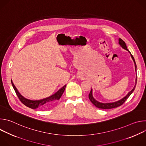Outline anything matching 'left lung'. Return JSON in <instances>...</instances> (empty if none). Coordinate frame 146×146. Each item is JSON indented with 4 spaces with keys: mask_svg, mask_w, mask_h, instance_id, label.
Instances as JSON below:
<instances>
[{
    "mask_svg": "<svg viewBox=\"0 0 146 146\" xmlns=\"http://www.w3.org/2000/svg\"><path fill=\"white\" fill-rule=\"evenodd\" d=\"M119 44L123 48H124L125 50H127L130 54H131V57L134 62L135 63V70L136 71V62H135V59L133 56V55L131 54V53L129 51V50L127 49V46H126V44L124 42V41H123L121 38H119ZM136 81H137V77L136 78V83H135V87H133V88L129 92H128V94L125 96L123 97L122 99H120L119 100H118L117 102H113V103H100L99 102H98L97 100H96L93 96H92V90L91 89L90 92V94L88 95V97H89V99L90 100H91V102L93 103V105H94L96 108H99V109H113V108H117L118 106H121L122 104L125 102V100L129 98V96L132 94V93L133 92V91L135 90V87H136Z\"/></svg>",
    "mask_w": 146,
    "mask_h": 146,
    "instance_id": "1",
    "label": "left lung"
}]
</instances>
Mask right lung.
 Instances as JSON below:
<instances>
[{
	"instance_id": "add662e5",
	"label": "right lung",
	"mask_w": 146,
	"mask_h": 146,
	"mask_svg": "<svg viewBox=\"0 0 146 146\" xmlns=\"http://www.w3.org/2000/svg\"><path fill=\"white\" fill-rule=\"evenodd\" d=\"M11 84L19 100L24 105L32 109H36L37 108L40 109H47L50 108L53 104H54L58 100H59L61 96L62 95V94H63L65 90V87L66 86V85H65L63 87L61 88L60 90H59L56 93H55L54 94H53L52 95L48 98H46L43 99H40V100H29L25 98L19 93L17 89L14 85L12 80H11Z\"/></svg>"
}]
</instances>
